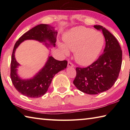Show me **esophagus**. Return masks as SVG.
Wrapping results in <instances>:
<instances>
[{
	"label": "esophagus",
	"mask_w": 130,
	"mask_h": 130,
	"mask_svg": "<svg viewBox=\"0 0 130 130\" xmlns=\"http://www.w3.org/2000/svg\"><path fill=\"white\" fill-rule=\"evenodd\" d=\"M68 67H74V65L71 62H70V61H68Z\"/></svg>",
	"instance_id": "obj_1"
}]
</instances>
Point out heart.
<instances>
[{
	"mask_svg": "<svg viewBox=\"0 0 130 130\" xmlns=\"http://www.w3.org/2000/svg\"><path fill=\"white\" fill-rule=\"evenodd\" d=\"M65 45L59 43V47L66 54L68 48L74 52L76 62L82 66L92 64L98 58L104 44V38L99 32L91 28L79 26L73 28L63 37Z\"/></svg>",
	"mask_w": 130,
	"mask_h": 130,
	"instance_id": "b5f03b06",
	"label": "heart"
}]
</instances>
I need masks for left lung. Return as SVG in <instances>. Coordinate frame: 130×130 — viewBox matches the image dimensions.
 Returning <instances> with one entry per match:
<instances>
[{"label": "left lung", "instance_id": "8db88e82", "mask_svg": "<svg viewBox=\"0 0 130 130\" xmlns=\"http://www.w3.org/2000/svg\"><path fill=\"white\" fill-rule=\"evenodd\" d=\"M102 31L105 40L104 52L95 62L87 68H76L73 81L80 91L96 94L106 91L117 80L122 62V51L116 38L108 30L100 25H94Z\"/></svg>", "mask_w": 130, "mask_h": 130}]
</instances>
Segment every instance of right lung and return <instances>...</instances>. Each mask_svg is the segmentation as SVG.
Returning a JSON list of instances; mask_svg holds the SVG:
<instances>
[{
	"label": "right lung",
	"instance_id": "1",
	"mask_svg": "<svg viewBox=\"0 0 130 130\" xmlns=\"http://www.w3.org/2000/svg\"><path fill=\"white\" fill-rule=\"evenodd\" d=\"M57 32L54 27L46 24H41L28 30L19 38L15 43L12 51L11 62V78L18 91L29 98H37L42 96L47 91L53 78L58 72L67 68V61H58L52 56H49L45 65L33 77L22 79L17 73V68L20 64L16 61L15 52L17 48L25 40L33 39L45 42L47 47H55ZM49 41L50 44L46 43Z\"/></svg>",
	"mask_w": 130,
	"mask_h": 130
}]
</instances>
